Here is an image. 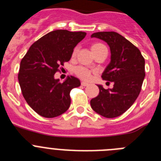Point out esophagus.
I'll use <instances>...</instances> for the list:
<instances>
[{
	"instance_id": "34e87169",
	"label": "esophagus",
	"mask_w": 161,
	"mask_h": 161,
	"mask_svg": "<svg viewBox=\"0 0 161 161\" xmlns=\"http://www.w3.org/2000/svg\"><path fill=\"white\" fill-rule=\"evenodd\" d=\"M81 85H82V86H88V85H89V84H88L87 82L82 81L81 82Z\"/></svg>"
}]
</instances>
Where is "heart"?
<instances>
[{
    "mask_svg": "<svg viewBox=\"0 0 161 161\" xmlns=\"http://www.w3.org/2000/svg\"><path fill=\"white\" fill-rule=\"evenodd\" d=\"M91 50L92 52H93L94 55L97 54L98 52H102V51H105V50H107L106 47L104 45V44L101 43V42H94V43L92 44L91 46ZM78 52V47H76L73 49V52H72V57H75ZM75 74L79 78L82 80H88L89 78L92 76V71L89 70V68H85L83 66H79L77 68H76L75 69Z\"/></svg>",
    "mask_w": 161,
    "mask_h": 161,
    "instance_id": "1",
    "label": "heart"
}]
</instances>
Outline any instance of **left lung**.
Returning <instances> with one entry per match:
<instances>
[{
    "instance_id": "8db88e82",
    "label": "left lung",
    "mask_w": 161,
    "mask_h": 161,
    "mask_svg": "<svg viewBox=\"0 0 161 161\" xmlns=\"http://www.w3.org/2000/svg\"><path fill=\"white\" fill-rule=\"evenodd\" d=\"M91 37L105 41L110 48L111 60L102 77L114 83L113 89H105L97 85L99 94L90 101L91 107L103 117H119L133 105L141 91L144 58L135 45L117 32H97Z\"/></svg>"
}]
</instances>
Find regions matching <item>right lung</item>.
<instances>
[{"label":"right lung","instance_id":"1","mask_svg":"<svg viewBox=\"0 0 161 161\" xmlns=\"http://www.w3.org/2000/svg\"><path fill=\"white\" fill-rule=\"evenodd\" d=\"M85 35L82 31H52L34 42L22 58L18 81L25 100L38 114L57 117L70 106L71 90L80 82L71 76L60 83L54 75L70 60L74 47Z\"/></svg>","mask_w":161,"mask_h":161}]
</instances>
